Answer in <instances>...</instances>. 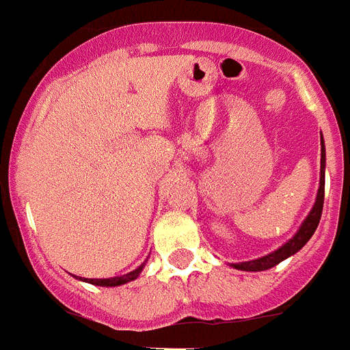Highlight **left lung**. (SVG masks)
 Returning <instances> with one entry per match:
<instances>
[{
	"label": "left lung",
	"mask_w": 350,
	"mask_h": 350,
	"mask_svg": "<svg viewBox=\"0 0 350 350\" xmlns=\"http://www.w3.org/2000/svg\"><path fill=\"white\" fill-rule=\"evenodd\" d=\"M323 197H325V146H323V139H321V166H320V188H318L317 202L312 206L311 213L307 215V219L300 226V229L296 231V234L289 242L278 247L273 253L265 254L262 258L250 260V262H240V264H233L234 269L240 271H265L275 267L276 264H280L282 260L289 258L291 254L298 253L304 245L309 242L314 231H317L318 224L321 219V209H323Z\"/></svg>",
	"instance_id": "obj_1"
}]
</instances>
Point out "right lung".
Masks as SVG:
<instances>
[{
    "mask_svg": "<svg viewBox=\"0 0 350 350\" xmlns=\"http://www.w3.org/2000/svg\"><path fill=\"white\" fill-rule=\"evenodd\" d=\"M146 262H142L137 269L130 271L128 275H122V276H113V278H85V282L92 284V286H103V287H116V286H122V284H128V282L135 280L137 276L141 275L142 267H144ZM83 280V278H81Z\"/></svg>",
    "mask_w": 350,
    "mask_h": 350,
    "instance_id": "1",
    "label": "right lung"
}]
</instances>
